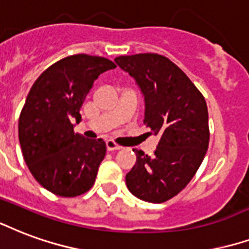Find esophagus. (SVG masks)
Segmentation results:
<instances>
[{"label":"esophagus","instance_id":"1","mask_svg":"<svg viewBox=\"0 0 249 249\" xmlns=\"http://www.w3.org/2000/svg\"><path fill=\"white\" fill-rule=\"evenodd\" d=\"M107 149H108L109 152H112V150H120V149H123V146L117 145V143H116L115 141H112V140H108V141H107Z\"/></svg>","mask_w":249,"mask_h":249}]
</instances>
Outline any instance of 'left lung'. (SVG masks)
<instances>
[{"mask_svg":"<svg viewBox=\"0 0 249 249\" xmlns=\"http://www.w3.org/2000/svg\"><path fill=\"white\" fill-rule=\"evenodd\" d=\"M120 68L139 84L145 100L143 124L160 137L152 157L137 156L125 177L128 190L139 199L162 203L193 179L210 141L209 112L203 95L170 59L160 54L117 56Z\"/></svg>","mask_w":249,"mask_h":249,"instance_id":"8db88e82","label":"left lung"}]
</instances>
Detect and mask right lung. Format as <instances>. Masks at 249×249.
Wrapping results in <instances>:
<instances>
[{
    "mask_svg": "<svg viewBox=\"0 0 249 249\" xmlns=\"http://www.w3.org/2000/svg\"><path fill=\"white\" fill-rule=\"evenodd\" d=\"M109 59L78 54L50 66L33 84L22 108L18 137L29 170L53 194L72 198L87 193L106 157L101 139L73 132V120L99 75L115 68Z\"/></svg>",
    "mask_w": 249,
    "mask_h": 249,
    "instance_id": "1",
    "label": "right lung"
}]
</instances>
